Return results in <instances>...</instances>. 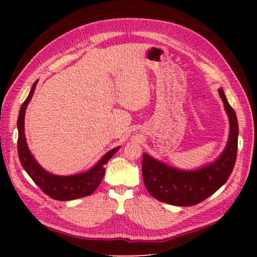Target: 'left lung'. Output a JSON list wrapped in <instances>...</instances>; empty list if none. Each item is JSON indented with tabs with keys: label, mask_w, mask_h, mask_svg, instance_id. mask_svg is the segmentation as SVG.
Wrapping results in <instances>:
<instances>
[{
	"label": "left lung",
	"mask_w": 257,
	"mask_h": 257,
	"mask_svg": "<svg viewBox=\"0 0 257 257\" xmlns=\"http://www.w3.org/2000/svg\"><path fill=\"white\" fill-rule=\"evenodd\" d=\"M219 94L228 114L230 133L227 146L216 161L197 170L185 171L143 154V179L146 189L158 201L177 206L196 205L214 194L231 175L237 158L238 120L222 88Z\"/></svg>",
	"instance_id": "obj_1"
}]
</instances>
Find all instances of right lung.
<instances>
[{"label":"right lung","instance_id":"1","mask_svg":"<svg viewBox=\"0 0 257 257\" xmlns=\"http://www.w3.org/2000/svg\"><path fill=\"white\" fill-rule=\"evenodd\" d=\"M36 85L37 80L34 82L29 95L26 98V101L23 103V105H21L18 121H17V125H18V155L20 163L35 184L40 187L43 190V193H45L51 198L56 199V201H71V199L88 196V195L93 194L99 186V184H101L103 177L105 175V164L116 153V151L120 147H115V149L107 152L87 172L62 177L52 175V173L45 171L36 162V160L34 159V156L30 153L25 136L26 108H27L28 103L33 97Z\"/></svg>","mask_w":257,"mask_h":257}]
</instances>
